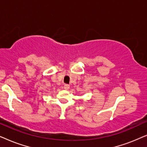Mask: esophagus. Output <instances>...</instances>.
Listing matches in <instances>:
<instances>
[{
    "instance_id": "34e87169",
    "label": "esophagus",
    "mask_w": 147,
    "mask_h": 147,
    "mask_svg": "<svg viewBox=\"0 0 147 147\" xmlns=\"http://www.w3.org/2000/svg\"><path fill=\"white\" fill-rule=\"evenodd\" d=\"M69 88H70V86L67 85V84H65V85H64V89L65 90H68Z\"/></svg>"
}]
</instances>
